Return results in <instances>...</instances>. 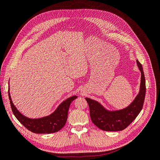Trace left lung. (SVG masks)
I'll return each instance as SVG.
<instances>
[{"label":"left lung","instance_id":"8db88e82","mask_svg":"<svg viewBox=\"0 0 160 160\" xmlns=\"http://www.w3.org/2000/svg\"><path fill=\"white\" fill-rule=\"evenodd\" d=\"M139 69L142 72L140 91L134 101L128 108L122 110L109 111L98 101L85 98L89 106L92 122L100 129L107 132H118L125 129L132 123L143 108L146 95V80L142 64L137 60Z\"/></svg>","mask_w":160,"mask_h":160}]
</instances>
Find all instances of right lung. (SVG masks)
I'll return each instance as SVG.
<instances>
[{"label":"right lung","instance_id":"add662e5","mask_svg":"<svg viewBox=\"0 0 160 160\" xmlns=\"http://www.w3.org/2000/svg\"><path fill=\"white\" fill-rule=\"evenodd\" d=\"M8 92L13 114L22 125L35 133H55L63 128L67 119L70 104L72 101L77 98V96H72L66 99L58 107L55 112L49 116L40 119H32L25 117L18 112L12 102L9 89Z\"/></svg>","mask_w":160,"mask_h":160}]
</instances>
